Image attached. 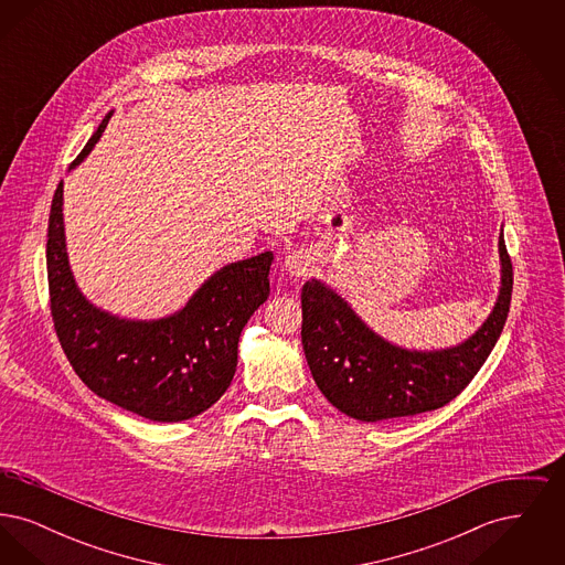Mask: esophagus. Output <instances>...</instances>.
Returning a JSON list of instances; mask_svg holds the SVG:
<instances>
[{
    "mask_svg": "<svg viewBox=\"0 0 565 565\" xmlns=\"http://www.w3.org/2000/svg\"><path fill=\"white\" fill-rule=\"evenodd\" d=\"M313 265H316V256H313L311 249H305V247L290 252V254L286 256V263H284L286 270H288L290 275H295V277L307 275L309 270L313 269Z\"/></svg>",
    "mask_w": 565,
    "mask_h": 565,
    "instance_id": "esophagus-1",
    "label": "esophagus"
}]
</instances>
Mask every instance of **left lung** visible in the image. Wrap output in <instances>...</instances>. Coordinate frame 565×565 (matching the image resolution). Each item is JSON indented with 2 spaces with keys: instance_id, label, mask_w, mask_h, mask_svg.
<instances>
[{
  "instance_id": "1",
  "label": "left lung",
  "mask_w": 565,
  "mask_h": 565,
  "mask_svg": "<svg viewBox=\"0 0 565 565\" xmlns=\"http://www.w3.org/2000/svg\"><path fill=\"white\" fill-rule=\"evenodd\" d=\"M502 286L493 311L461 345L411 351L392 345L362 322L326 284L302 286V350L328 403L360 422L419 415L451 403L475 379L509 318L512 263L500 235Z\"/></svg>"
}]
</instances>
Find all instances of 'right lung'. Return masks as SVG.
<instances>
[{"label": "right lung", "instance_id": "obj_1", "mask_svg": "<svg viewBox=\"0 0 565 565\" xmlns=\"http://www.w3.org/2000/svg\"><path fill=\"white\" fill-rule=\"evenodd\" d=\"M111 111L88 139L72 169L93 150ZM273 254L226 265L178 313L120 320L82 296L67 263L63 182L49 217L46 269L58 343L84 385L99 398L150 422H184L226 392L237 369L243 326L269 296Z\"/></svg>", "mask_w": 565, "mask_h": 565}]
</instances>
